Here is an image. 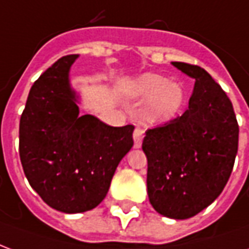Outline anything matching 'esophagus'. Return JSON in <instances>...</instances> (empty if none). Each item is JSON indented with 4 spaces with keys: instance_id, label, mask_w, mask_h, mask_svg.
<instances>
[{
    "instance_id": "obj_1",
    "label": "esophagus",
    "mask_w": 249,
    "mask_h": 249,
    "mask_svg": "<svg viewBox=\"0 0 249 249\" xmlns=\"http://www.w3.org/2000/svg\"><path fill=\"white\" fill-rule=\"evenodd\" d=\"M142 139H144V130L141 128H136L133 132V140H135V148H140L142 144Z\"/></svg>"
}]
</instances>
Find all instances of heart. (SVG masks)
<instances>
[{"label": "heart", "instance_id": "obj_1", "mask_svg": "<svg viewBox=\"0 0 249 249\" xmlns=\"http://www.w3.org/2000/svg\"><path fill=\"white\" fill-rule=\"evenodd\" d=\"M132 96L146 100L142 119L149 124H162L172 120L184 104V90L176 82L155 73L140 76L130 88Z\"/></svg>", "mask_w": 249, "mask_h": 249}]
</instances>
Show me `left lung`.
Here are the masks:
<instances>
[{"mask_svg":"<svg viewBox=\"0 0 249 249\" xmlns=\"http://www.w3.org/2000/svg\"><path fill=\"white\" fill-rule=\"evenodd\" d=\"M172 65L195 80L189 105L164 126L146 130L142 151L152 207L184 220L223 192L237 155L239 125L231 100L208 71L185 62Z\"/></svg>","mask_w":249,"mask_h":249,"instance_id":"left-lung-1","label":"left lung"}]
</instances>
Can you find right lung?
<instances>
[{"instance_id": "right-lung-1", "label": "right lung", "mask_w": 249, "mask_h": 249, "mask_svg": "<svg viewBox=\"0 0 249 249\" xmlns=\"http://www.w3.org/2000/svg\"><path fill=\"white\" fill-rule=\"evenodd\" d=\"M78 54L61 57L33 84L19 120V159L30 187L64 213L96 208L116 168L133 146V125L109 126L80 116L69 71Z\"/></svg>"}]
</instances>
